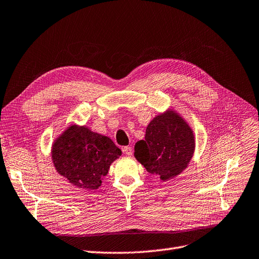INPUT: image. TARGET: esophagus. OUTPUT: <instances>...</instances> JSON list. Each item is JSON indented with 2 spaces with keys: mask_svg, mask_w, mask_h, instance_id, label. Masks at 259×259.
Instances as JSON below:
<instances>
[{
  "mask_svg": "<svg viewBox=\"0 0 259 259\" xmlns=\"http://www.w3.org/2000/svg\"><path fill=\"white\" fill-rule=\"evenodd\" d=\"M122 151H123V153L125 154V155H127V156H131V155L133 154V149H132V147H124V148L122 149Z\"/></svg>",
  "mask_w": 259,
  "mask_h": 259,
  "instance_id": "obj_1",
  "label": "esophagus"
}]
</instances>
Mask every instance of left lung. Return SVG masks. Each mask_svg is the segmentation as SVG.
I'll return each instance as SVG.
<instances>
[{
    "label": "left lung",
    "instance_id": "obj_1",
    "mask_svg": "<svg viewBox=\"0 0 259 259\" xmlns=\"http://www.w3.org/2000/svg\"><path fill=\"white\" fill-rule=\"evenodd\" d=\"M194 148V135L190 126L176 112L168 111L150 122L145 140L136 142L134 154L147 171L166 181L187 166Z\"/></svg>",
    "mask_w": 259,
    "mask_h": 259
}]
</instances>
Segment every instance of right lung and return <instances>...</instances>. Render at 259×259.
Here are the masks:
<instances>
[{
  "label": "right lung",
  "mask_w": 259,
  "mask_h": 259,
  "mask_svg": "<svg viewBox=\"0 0 259 259\" xmlns=\"http://www.w3.org/2000/svg\"><path fill=\"white\" fill-rule=\"evenodd\" d=\"M121 150L85 126H70L55 141L52 159L58 172L76 186L96 190Z\"/></svg>",
  "instance_id": "1"
}]
</instances>
